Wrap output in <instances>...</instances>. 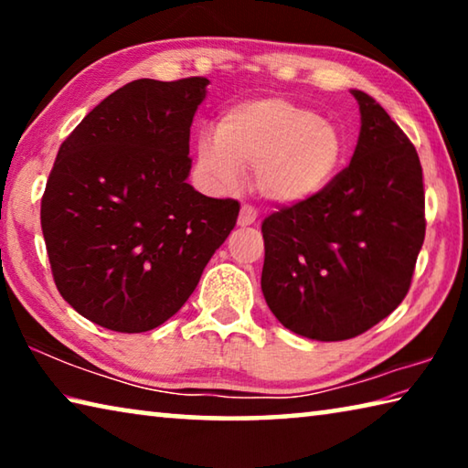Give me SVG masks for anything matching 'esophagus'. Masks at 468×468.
Returning a JSON list of instances; mask_svg holds the SVG:
<instances>
[{
  "instance_id": "esophagus-1",
  "label": "esophagus",
  "mask_w": 468,
  "mask_h": 468,
  "mask_svg": "<svg viewBox=\"0 0 468 468\" xmlns=\"http://www.w3.org/2000/svg\"><path fill=\"white\" fill-rule=\"evenodd\" d=\"M256 218H258L256 208H251V206L243 204L241 206V212H239V218H237V225H239V227H250V225L256 223Z\"/></svg>"
}]
</instances>
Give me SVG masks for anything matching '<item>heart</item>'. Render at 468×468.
<instances>
[{"mask_svg":"<svg viewBox=\"0 0 468 468\" xmlns=\"http://www.w3.org/2000/svg\"><path fill=\"white\" fill-rule=\"evenodd\" d=\"M345 161L335 122L284 97L235 102L218 117L215 136L202 133L196 165L206 184L233 189L253 169L258 192L276 204H301L322 194Z\"/></svg>","mask_w":468,"mask_h":468,"instance_id":"obj_1","label":"heart"}]
</instances>
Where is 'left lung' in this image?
<instances>
[{
  "label": "left lung",
  "mask_w": 468,
  "mask_h": 468,
  "mask_svg": "<svg viewBox=\"0 0 468 468\" xmlns=\"http://www.w3.org/2000/svg\"><path fill=\"white\" fill-rule=\"evenodd\" d=\"M348 167L312 200L264 218L262 292L284 328L312 340H346L405 299L425 239L417 150L369 94Z\"/></svg>",
  "instance_id": "8db88e82"
}]
</instances>
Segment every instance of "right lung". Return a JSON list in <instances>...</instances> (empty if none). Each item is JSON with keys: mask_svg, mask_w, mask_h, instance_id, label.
Here are the masks:
<instances>
[{"mask_svg": "<svg viewBox=\"0 0 468 468\" xmlns=\"http://www.w3.org/2000/svg\"><path fill=\"white\" fill-rule=\"evenodd\" d=\"M202 76L142 78L101 101L63 140L41 200L53 281L74 310L115 332L176 315L239 215L187 184Z\"/></svg>", "mask_w": 468, "mask_h": 468, "instance_id": "obj_1", "label": "right lung"}]
</instances>
